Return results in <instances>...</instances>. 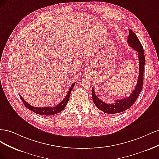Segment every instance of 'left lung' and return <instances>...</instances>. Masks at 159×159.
Instances as JSON below:
<instances>
[{
    "label": "left lung",
    "mask_w": 159,
    "mask_h": 159,
    "mask_svg": "<svg viewBox=\"0 0 159 159\" xmlns=\"http://www.w3.org/2000/svg\"><path fill=\"white\" fill-rule=\"evenodd\" d=\"M127 43L131 47L136 50L138 53L139 58V76H138L137 85L134 90L132 91L129 96L121 100H117L112 104H106L101 100L95 94V92L93 87V100L94 104L98 108L106 114H117L123 112L134 104L137 98L139 96L143 85V71L145 66V55L143 46L138 39L136 34L130 29L129 36L127 39Z\"/></svg>",
    "instance_id": "obj_1"
}]
</instances>
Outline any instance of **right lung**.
Wrapping results in <instances>:
<instances>
[{
  "instance_id": "right-lung-1",
  "label": "right lung",
  "mask_w": 159,
  "mask_h": 159,
  "mask_svg": "<svg viewBox=\"0 0 159 159\" xmlns=\"http://www.w3.org/2000/svg\"><path fill=\"white\" fill-rule=\"evenodd\" d=\"M75 84V83H74L72 85L70 86V89L68 90V93L66 94V96L64 98V99L61 101L59 104H58L57 106H55L54 107H34L31 105H30L28 103H27L26 101H25V100L22 98V97L20 95V98H21L22 102L25 106L30 110L31 111H34V113L39 114V115H43V116H52L56 114H58L61 111H63L64 108L65 107L66 104L69 100V97L70 95V93L72 91L73 87Z\"/></svg>"
}]
</instances>
